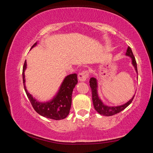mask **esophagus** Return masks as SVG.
<instances>
[{
  "label": "esophagus",
  "instance_id": "34e87169",
  "mask_svg": "<svg viewBox=\"0 0 153 153\" xmlns=\"http://www.w3.org/2000/svg\"><path fill=\"white\" fill-rule=\"evenodd\" d=\"M78 79L80 82H85L88 77V72L87 71H83L78 74Z\"/></svg>",
  "mask_w": 153,
  "mask_h": 153
}]
</instances>
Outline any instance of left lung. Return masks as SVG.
<instances>
[{
	"label": "left lung",
	"instance_id": "left-lung-1",
	"mask_svg": "<svg viewBox=\"0 0 153 153\" xmlns=\"http://www.w3.org/2000/svg\"><path fill=\"white\" fill-rule=\"evenodd\" d=\"M126 56H128L131 59V64L134 66V69H135L136 72L138 74V69H137V64L135 57L133 55L131 49L129 46H128V49H127ZM90 86L92 90V102L93 105H94L95 110L97 112L100 114V115H104V116H111L117 114L118 113L121 112V111L125 109V108L128 107L129 105L131 104V102H132V100L134 99V95L132 98L130 100H128V102H126L125 104L119 105V106H108L105 105L103 102L100 99V97H98V82L96 77H92L90 79Z\"/></svg>",
	"mask_w": 153,
	"mask_h": 153
}]
</instances>
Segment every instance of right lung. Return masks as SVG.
Here are the masks:
<instances>
[{
    "mask_svg": "<svg viewBox=\"0 0 153 153\" xmlns=\"http://www.w3.org/2000/svg\"><path fill=\"white\" fill-rule=\"evenodd\" d=\"M37 44L38 42H36L31 49L37 45ZM26 68L27 62L25 60L23 67V82L25 93L34 110L39 115L52 120H60L67 117L71 105L72 92L77 84V74H70L65 77L58 92L51 100L46 102H40L33 97L26 89L25 79V71Z\"/></svg>",
    "mask_w": 153,
    "mask_h": 153,
    "instance_id": "right-lung-1",
    "label": "right lung"
}]
</instances>
